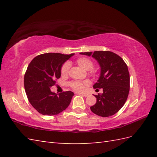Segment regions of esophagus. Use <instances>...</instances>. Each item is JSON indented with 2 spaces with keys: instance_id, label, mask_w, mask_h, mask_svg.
<instances>
[{
  "instance_id": "34e87169",
  "label": "esophagus",
  "mask_w": 157,
  "mask_h": 157,
  "mask_svg": "<svg viewBox=\"0 0 157 157\" xmlns=\"http://www.w3.org/2000/svg\"><path fill=\"white\" fill-rule=\"evenodd\" d=\"M83 96H85V97H87V96H88V94H84V93H82V94H81Z\"/></svg>"
}]
</instances>
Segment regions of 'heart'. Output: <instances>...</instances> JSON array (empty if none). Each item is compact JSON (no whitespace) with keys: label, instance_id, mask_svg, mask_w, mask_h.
I'll list each match as a JSON object with an SVG mask.
<instances>
[{"label":"heart","instance_id":"b5f03b06","mask_svg":"<svg viewBox=\"0 0 157 157\" xmlns=\"http://www.w3.org/2000/svg\"><path fill=\"white\" fill-rule=\"evenodd\" d=\"M76 63L77 65H78L81 68L83 69L86 70V71H89L93 67V62L91 61L90 59L86 57H81L79 58L76 60ZM69 69V65L67 63L63 64L62 66L61 72L62 75H66L67 74ZM96 69H91V72L93 74H95L96 73ZM89 85V82L88 81H84V82H80V81H73L69 83V86L73 90L78 92H81L84 90L86 86Z\"/></svg>","mask_w":157,"mask_h":157}]
</instances>
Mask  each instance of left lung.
<instances>
[{
	"instance_id": "8db88e82",
	"label": "left lung",
	"mask_w": 157,
	"mask_h": 157,
	"mask_svg": "<svg viewBox=\"0 0 157 157\" xmlns=\"http://www.w3.org/2000/svg\"><path fill=\"white\" fill-rule=\"evenodd\" d=\"M92 56L101 67V75L94 88H102L103 93L94 95L96 102L92 106V112L106 117L117 113L125 103L129 91V73L126 63L111 51L80 52ZM98 90V89H96Z\"/></svg>"
}]
</instances>
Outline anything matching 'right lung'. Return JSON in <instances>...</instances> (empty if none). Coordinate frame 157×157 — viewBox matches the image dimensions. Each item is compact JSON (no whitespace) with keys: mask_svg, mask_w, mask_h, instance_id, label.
<instances>
[{"mask_svg":"<svg viewBox=\"0 0 157 157\" xmlns=\"http://www.w3.org/2000/svg\"><path fill=\"white\" fill-rule=\"evenodd\" d=\"M74 55L44 53L36 56L29 63L24 75V87L29 102L44 115H55L68 107L73 92L66 91L57 94L51 90L61 77L62 65Z\"/></svg>","mask_w":157,"mask_h":157,"instance_id":"1","label":"right lung"}]
</instances>
